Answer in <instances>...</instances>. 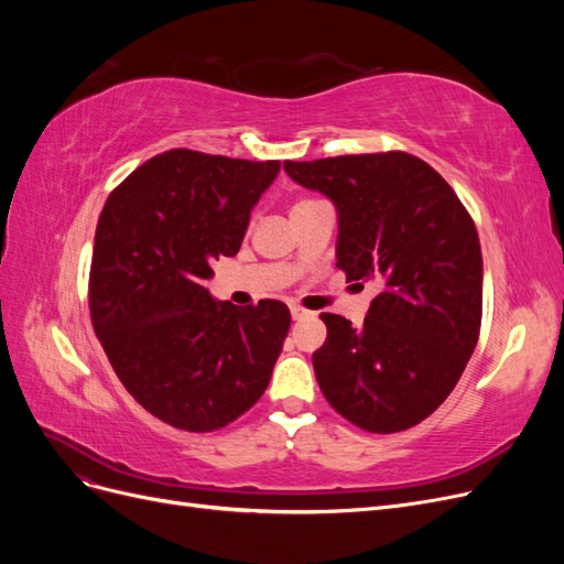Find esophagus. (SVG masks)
<instances>
[{"mask_svg": "<svg viewBox=\"0 0 564 564\" xmlns=\"http://www.w3.org/2000/svg\"><path fill=\"white\" fill-rule=\"evenodd\" d=\"M311 313L308 311H303V308H299V305H292V319H303V317H308Z\"/></svg>", "mask_w": 564, "mask_h": 564, "instance_id": "1", "label": "esophagus"}]
</instances>
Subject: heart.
<instances>
[{"mask_svg": "<svg viewBox=\"0 0 564 564\" xmlns=\"http://www.w3.org/2000/svg\"><path fill=\"white\" fill-rule=\"evenodd\" d=\"M299 204H303V202H299Z\"/></svg>", "mask_w": 564, "mask_h": 564, "instance_id": "1", "label": "heart"}]
</instances>
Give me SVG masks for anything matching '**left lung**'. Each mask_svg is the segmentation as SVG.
<instances>
[{"mask_svg": "<svg viewBox=\"0 0 564 564\" xmlns=\"http://www.w3.org/2000/svg\"><path fill=\"white\" fill-rule=\"evenodd\" d=\"M338 216L336 265L377 282L360 327L322 313L313 352L324 398L369 433H398L447 400L480 336L482 251L464 204L431 164L406 152L284 162Z\"/></svg>", "mask_w": 564, "mask_h": 564, "instance_id": "obj_1", "label": "left lung"}]
</instances>
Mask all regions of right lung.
<instances>
[{
	"instance_id": "obj_1",
	"label": "right lung",
	"mask_w": 564,
	"mask_h": 564,
	"mask_svg": "<svg viewBox=\"0 0 564 564\" xmlns=\"http://www.w3.org/2000/svg\"><path fill=\"white\" fill-rule=\"evenodd\" d=\"M280 162L169 150L119 183L100 212L89 275L94 332L152 416L218 431L270 383L292 315L280 301L240 308L204 282L240 251L251 209Z\"/></svg>"
}]
</instances>
